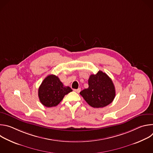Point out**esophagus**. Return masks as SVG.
<instances>
[{
    "mask_svg": "<svg viewBox=\"0 0 153 153\" xmlns=\"http://www.w3.org/2000/svg\"><path fill=\"white\" fill-rule=\"evenodd\" d=\"M80 90H81V89H80V88H79L78 89H74V91L75 92H76V93H79V92L80 91Z\"/></svg>",
    "mask_w": 153,
    "mask_h": 153,
    "instance_id": "1",
    "label": "esophagus"
}]
</instances>
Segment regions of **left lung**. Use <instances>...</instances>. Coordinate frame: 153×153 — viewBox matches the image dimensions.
Instances as JSON below:
<instances>
[{
	"label": "left lung",
	"instance_id": "8db88e82",
	"mask_svg": "<svg viewBox=\"0 0 153 153\" xmlns=\"http://www.w3.org/2000/svg\"><path fill=\"white\" fill-rule=\"evenodd\" d=\"M88 88L80 91V94L93 108H103L110 104L116 96L115 87L111 78L106 73L99 71L91 74L88 79Z\"/></svg>",
	"mask_w": 153,
	"mask_h": 153
}]
</instances>
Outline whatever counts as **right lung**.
I'll return each mask as SVG.
<instances>
[{"mask_svg": "<svg viewBox=\"0 0 153 153\" xmlns=\"http://www.w3.org/2000/svg\"><path fill=\"white\" fill-rule=\"evenodd\" d=\"M73 90L69 86H65L59 78L53 74L48 76L43 80L38 90L40 102L47 107L57 106L64 96Z\"/></svg>", "mask_w": 153, "mask_h": 153, "instance_id": "add662e5", "label": "right lung"}]
</instances>
